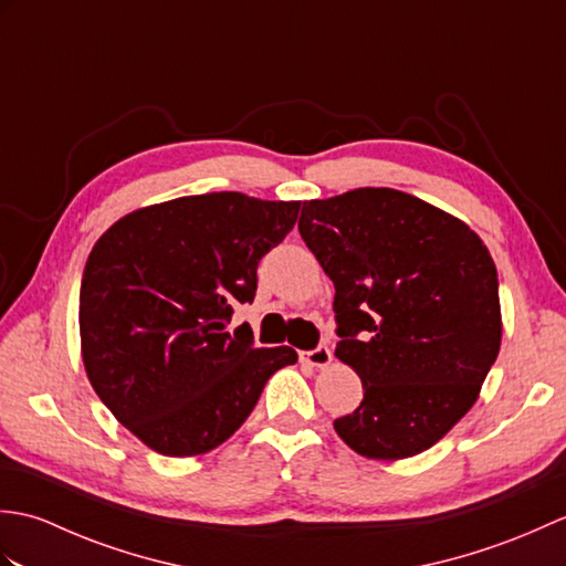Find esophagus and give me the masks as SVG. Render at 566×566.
<instances>
[{"label":"esophagus","instance_id":"obj_1","mask_svg":"<svg viewBox=\"0 0 566 566\" xmlns=\"http://www.w3.org/2000/svg\"><path fill=\"white\" fill-rule=\"evenodd\" d=\"M298 357H302V363H306V365H311V367H328V365L333 363V353L328 350L326 345H318L316 350L302 353Z\"/></svg>","mask_w":566,"mask_h":566}]
</instances>
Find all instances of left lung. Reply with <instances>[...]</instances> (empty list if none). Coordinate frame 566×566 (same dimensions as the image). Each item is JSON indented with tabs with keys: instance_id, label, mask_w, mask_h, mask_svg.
<instances>
[{
	"instance_id": "obj_1",
	"label": "left lung",
	"mask_w": 566,
	"mask_h": 566,
	"mask_svg": "<svg viewBox=\"0 0 566 566\" xmlns=\"http://www.w3.org/2000/svg\"><path fill=\"white\" fill-rule=\"evenodd\" d=\"M298 233L335 284V357L363 379V403L335 432L367 460L432 448L474 406L501 347L482 238L389 187L304 201Z\"/></svg>"
}]
</instances>
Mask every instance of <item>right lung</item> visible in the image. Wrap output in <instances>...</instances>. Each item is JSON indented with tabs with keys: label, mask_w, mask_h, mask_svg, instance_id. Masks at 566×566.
I'll return each instance as SVG.
<instances>
[{
	"label": "right lung",
	"mask_w": 566,
	"mask_h": 566,
	"mask_svg": "<svg viewBox=\"0 0 566 566\" xmlns=\"http://www.w3.org/2000/svg\"><path fill=\"white\" fill-rule=\"evenodd\" d=\"M302 201L240 191L179 197L118 219L84 264L82 363L104 406L150 450L195 457L245 423L264 384L296 363L255 347L235 304L258 292V264L292 231Z\"/></svg>",
	"instance_id": "1"
}]
</instances>
